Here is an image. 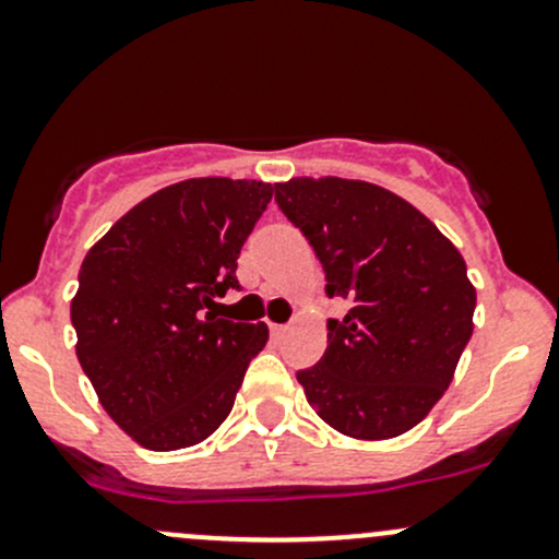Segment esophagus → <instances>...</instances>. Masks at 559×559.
Wrapping results in <instances>:
<instances>
[{
	"label": "esophagus",
	"instance_id": "1",
	"mask_svg": "<svg viewBox=\"0 0 559 559\" xmlns=\"http://www.w3.org/2000/svg\"><path fill=\"white\" fill-rule=\"evenodd\" d=\"M270 332H273V337H284L286 332H289V326H286V324H270Z\"/></svg>",
	"mask_w": 559,
	"mask_h": 559
}]
</instances>
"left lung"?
Returning a JSON list of instances; mask_svg holds the SVG:
<instances>
[{
    "label": "left lung",
    "mask_w": 559,
    "mask_h": 559,
    "mask_svg": "<svg viewBox=\"0 0 559 559\" xmlns=\"http://www.w3.org/2000/svg\"><path fill=\"white\" fill-rule=\"evenodd\" d=\"M275 202L313 246L330 319L326 352L297 381L316 414L359 441L419 425L441 400L473 335L476 289L462 253L411 202L376 183L292 178Z\"/></svg>",
    "instance_id": "1"
}]
</instances>
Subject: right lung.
<instances>
[{
	"instance_id": "obj_1",
	"label": "right lung",
	"mask_w": 559,
	"mask_h": 559,
	"mask_svg": "<svg viewBox=\"0 0 559 559\" xmlns=\"http://www.w3.org/2000/svg\"><path fill=\"white\" fill-rule=\"evenodd\" d=\"M273 200L262 180L189 178L92 246L70 316L78 362L110 419L151 452L205 441L229 416L267 326L218 319L238 257Z\"/></svg>"
}]
</instances>
